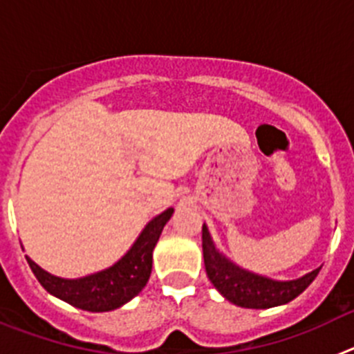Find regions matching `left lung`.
Masks as SVG:
<instances>
[{"mask_svg":"<svg viewBox=\"0 0 354 354\" xmlns=\"http://www.w3.org/2000/svg\"><path fill=\"white\" fill-rule=\"evenodd\" d=\"M202 248L207 277L218 292L243 308H273L298 298L319 274L321 268L294 280H273L245 270L232 262L214 245L207 225L202 227Z\"/></svg>","mask_w":354,"mask_h":354,"instance_id":"left-lung-1","label":"left lung"}]
</instances>
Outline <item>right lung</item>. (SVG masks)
I'll use <instances>...</instances> for the list:
<instances>
[{
	"mask_svg": "<svg viewBox=\"0 0 354 354\" xmlns=\"http://www.w3.org/2000/svg\"><path fill=\"white\" fill-rule=\"evenodd\" d=\"M171 214L174 207H168L152 218L136 237L133 246L115 264L97 273L80 278H62L42 270L28 255L26 261L40 286L62 301L88 312L115 310L131 301L134 296H138L149 282L152 271V252Z\"/></svg>",
	"mask_w": 354,
	"mask_h": 354,
	"instance_id": "1",
	"label": "right lung"
}]
</instances>
